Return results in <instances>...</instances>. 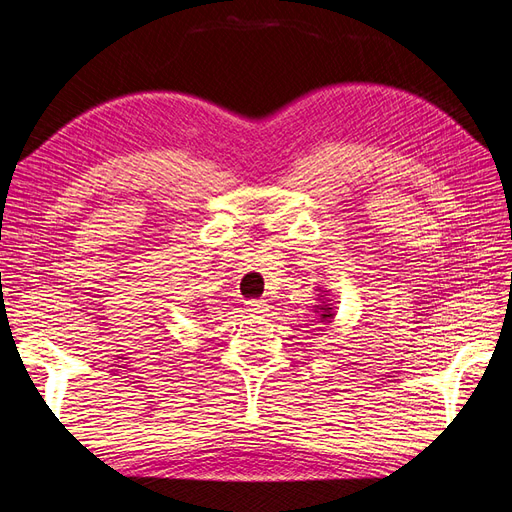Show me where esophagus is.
<instances>
[{
    "mask_svg": "<svg viewBox=\"0 0 512 512\" xmlns=\"http://www.w3.org/2000/svg\"><path fill=\"white\" fill-rule=\"evenodd\" d=\"M245 309H247V312H250L252 316H260V314L267 312L269 303H267L265 299H250V301H245Z\"/></svg>",
    "mask_w": 512,
    "mask_h": 512,
    "instance_id": "1",
    "label": "esophagus"
}]
</instances>
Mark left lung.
<instances>
[{
	"instance_id": "1",
	"label": "left lung",
	"mask_w": 512,
	"mask_h": 512,
	"mask_svg": "<svg viewBox=\"0 0 512 512\" xmlns=\"http://www.w3.org/2000/svg\"><path fill=\"white\" fill-rule=\"evenodd\" d=\"M324 292H327V290H324ZM316 309L320 312V322H329L333 318V307L327 301H322L320 305H316Z\"/></svg>"
}]
</instances>
